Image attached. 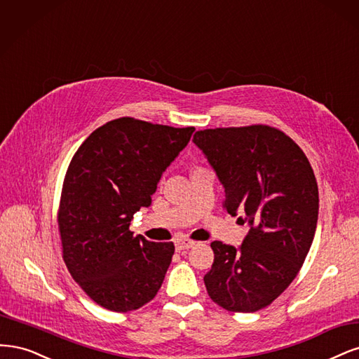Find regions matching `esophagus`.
Segmentation results:
<instances>
[{
    "mask_svg": "<svg viewBox=\"0 0 359 359\" xmlns=\"http://www.w3.org/2000/svg\"><path fill=\"white\" fill-rule=\"evenodd\" d=\"M194 246H195V243L191 241V240H177V241H176V250H177V252L191 249V248H194Z\"/></svg>",
    "mask_w": 359,
    "mask_h": 359,
    "instance_id": "esophagus-1",
    "label": "esophagus"
}]
</instances>
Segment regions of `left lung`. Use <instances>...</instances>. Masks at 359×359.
Wrapping results in <instances>:
<instances>
[{"instance_id":"1","label":"left lung","mask_w":359,"mask_h":359,"mask_svg":"<svg viewBox=\"0 0 359 359\" xmlns=\"http://www.w3.org/2000/svg\"><path fill=\"white\" fill-rule=\"evenodd\" d=\"M225 188L224 209L250 231L237 250L213 241L207 292L228 311L270 306L292 283L315 237L319 192L299 146L269 125L229 126L194 134ZM241 219V217H240Z\"/></svg>"}]
</instances>
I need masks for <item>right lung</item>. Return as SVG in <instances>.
I'll return each instance as SVG.
<instances>
[{
	"label": "right lung",
	"instance_id": "right-lung-1",
	"mask_svg": "<svg viewBox=\"0 0 359 359\" xmlns=\"http://www.w3.org/2000/svg\"><path fill=\"white\" fill-rule=\"evenodd\" d=\"M194 130L126 116L100 126L74 154L57 229L68 271L98 306L126 313L158 294L175 245L134 236L130 222L150 205L161 175Z\"/></svg>",
	"mask_w": 359,
	"mask_h": 359
}]
</instances>
